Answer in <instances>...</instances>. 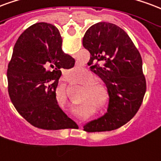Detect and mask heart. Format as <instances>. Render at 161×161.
I'll use <instances>...</instances> for the list:
<instances>
[{"label":"heart","instance_id":"heart-1","mask_svg":"<svg viewBox=\"0 0 161 161\" xmlns=\"http://www.w3.org/2000/svg\"><path fill=\"white\" fill-rule=\"evenodd\" d=\"M82 72H83L82 67H73L67 71V78H71L74 76L81 74ZM96 82H97V77L91 72H90L89 74L86 75L79 81H77V84L84 86V90L83 92V96H82L81 100L90 98L93 101L97 102V103L102 106V108L105 109L108 107V90L103 84H98ZM64 97H65V95H64Z\"/></svg>","mask_w":161,"mask_h":161}]
</instances>
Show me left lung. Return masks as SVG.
<instances>
[{"instance_id": "left-lung-1", "label": "left lung", "mask_w": 161, "mask_h": 161, "mask_svg": "<svg viewBox=\"0 0 161 161\" xmlns=\"http://www.w3.org/2000/svg\"><path fill=\"white\" fill-rule=\"evenodd\" d=\"M83 45L90 53L88 65L108 88V113L84 126L88 132L119 128L137 113L146 92L141 54L131 39L116 25L99 22L88 29ZM94 61H101L92 65Z\"/></svg>"}]
</instances>
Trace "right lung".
I'll use <instances>...</instances> for the list:
<instances>
[{
    "instance_id": "add662e5",
    "label": "right lung",
    "mask_w": 161,
    "mask_h": 161,
    "mask_svg": "<svg viewBox=\"0 0 161 161\" xmlns=\"http://www.w3.org/2000/svg\"><path fill=\"white\" fill-rule=\"evenodd\" d=\"M61 46L62 38L55 26L34 24L19 36L8 64L11 101L26 121L40 129H66L74 124L56 100L61 70L75 64Z\"/></svg>"
}]
</instances>
